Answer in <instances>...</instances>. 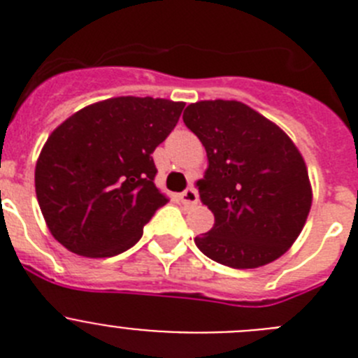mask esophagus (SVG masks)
<instances>
[{
    "instance_id": "esophagus-1",
    "label": "esophagus",
    "mask_w": 358,
    "mask_h": 358,
    "mask_svg": "<svg viewBox=\"0 0 358 358\" xmlns=\"http://www.w3.org/2000/svg\"><path fill=\"white\" fill-rule=\"evenodd\" d=\"M181 202L185 204V206H194V204H197V202H199L197 189H195V188L185 189V192L181 194Z\"/></svg>"
}]
</instances>
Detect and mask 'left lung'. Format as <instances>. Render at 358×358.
Listing matches in <instances>:
<instances>
[{
	"instance_id": "left-lung-1",
	"label": "left lung",
	"mask_w": 358,
	"mask_h": 358,
	"mask_svg": "<svg viewBox=\"0 0 358 358\" xmlns=\"http://www.w3.org/2000/svg\"><path fill=\"white\" fill-rule=\"evenodd\" d=\"M185 125L206 148L197 181L215 215L195 245L233 268H256L285 255L312 206L303 156L276 123L236 100H202L186 107Z\"/></svg>"
}]
</instances>
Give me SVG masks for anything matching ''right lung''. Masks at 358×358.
<instances>
[{"mask_svg": "<svg viewBox=\"0 0 358 358\" xmlns=\"http://www.w3.org/2000/svg\"><path fill=\"white\" fill-rule=\"evenodd\" d=\"M185 102L118 96L84 107L50 134L36 194L50 233L68 251L109 258L127 251L169 199L154 185L152 152Z\"/></svg>", "mask_w": 358, "mask_h": 358, "instance_id": "obj_1", "label": "right lung"}]
</instances>
